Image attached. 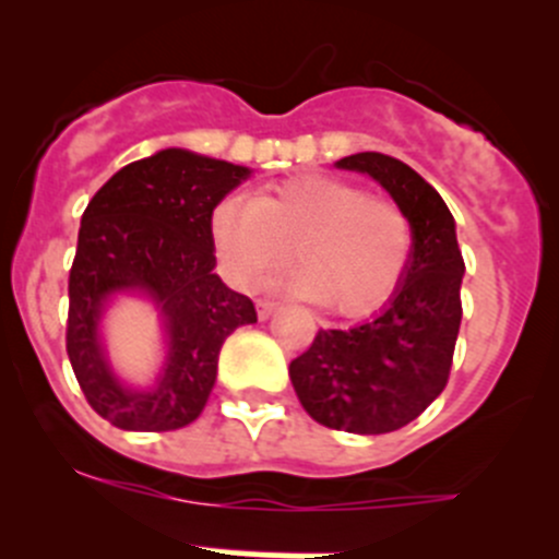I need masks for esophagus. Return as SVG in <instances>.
<instances>
[{
    "label": "esophagus",
    "mask_w": 559,
    "mask_h": 559,
    "mask_svg": "<svg viewBox=\"0 0 559 559\" xmlns=\"http://www.w3.org/2000/svg\"><path fill=\"white\" fill-rule=\"evenodd\" d=\"M276 312V301L271 299H258V318L260 321H265V318H271Z\"/></svg>",
    "instance_id": "obj_1"
}]
</instances>
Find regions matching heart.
I'll list each match as a JSON object with an SVG mask.
<instances>
[{
	"instance_id": "heart-1",
	"label": "heart",
	"mask_w": 559,
	"mask_h": 559,
	"mask_svg": "<svg viewBox=\"0 0 559 559\" xmlns=\"http://www.w3.org/2000/svg\"><path fill=\"white\" fill-rule=\"evenodd\" d=\"M211 241L233 283L252 288L288 260V288L343 318L379 310L408 269L412 219L390 197L332 175H296L252 200L230 197L211 219Z\"/></svg>"
}]
</instances>
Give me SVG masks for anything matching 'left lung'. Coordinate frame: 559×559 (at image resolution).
Masks as SVG:
<instances>
[{"instance_id": "8db88e82", "label": "left lung", "mask_w": 559, "mask_h": 559, "mask_svg": "<svg viewBox=\"0 0 559 559\" xmlns=\"http://www.w3.org/2000/svg\"><path fill=\"white\" fill-rule=\"evenodd\" d=\"M340 169L368 173L412 219L408 269L390 305L354 329H321L288 373L316 423L345 433H390L417 419L448 386L461 326L455 219L439 191L384 153H354Z\"/></svg>"}]
</instances>
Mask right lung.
I'll return each instance as SVG.
<instances>
[{
	"label": "right lung",
	"instance_id": "add662e5",
	"mask_svg": "<svg viewBox=\"0 0 559 559\" xmlns=\"http://www.w3.org/2000/svg\"><path fill=\"white\" fill-rule=\"evenodd\" d=\"M247 167L167 147L111 175L82 214L68 276L66 348L90 406L123 430L194 423L216 381L222 343L258 321L249 296L214 274L211 216ZM142 289L159 305L168 362L156 388L129 391L110 373L97 337L105 301Z\"/></svg>",
	"mask_w": 559,
	"mask_h": 559
}]
</instances>
